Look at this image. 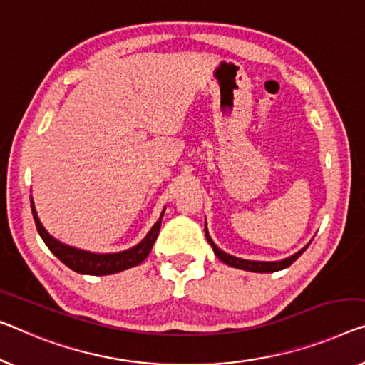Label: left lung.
<instances>
[{
    "label": "left lung",
    "mask_w": 365,
    "mask_h": 365,
    "mask_svg": "<svg viewBox=\"0 0 365 365\" xmlns=\"http://www.w3.org/2000/svg\"><path fill=\"white\" fill-rule=\"evenodd\" d=\"M205 232H206V239H208V242L211 244V247H213L215 254L217 255V259L222 260V262L231 265V267H236V269H242V270H249V272H260V274H267V272H277V270H282V269H287L290 267V265L295 262V260L300 257V255L307 251V247H303L302 251H298L297 254L290 255V257H287L284 260H279V262H257V260H246V259H239L235 257V255H230L226 254L225 251H221L220 247L216 246L213 242V239L210 237L208 235V230L205 227Z\"/></svg>",
    "instance_id": "8db88e82"
}]
</instances>
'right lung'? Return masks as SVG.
Masks as SVG:
<instances>
[{
    "label": "right lung",
    "mask_w": 365,
    "mask_h": 365,
    "mask_svg": "<svg viewBox=\"0 0 365 365\" xmlns=\"http://www.w3.org/2000/svg\"><path fill=\"white\" fill-rule=\"evenodd\" d=\"M31 208H32V216H34L37 231H39L42 241L47 244V247L51 249V251L56 254L68 269L78 272V274H86V275H110V274H116V272H121V270H126L139 265L143 260H145L152 246H154L155 239L159 236L162 216H164V213H162L159 221L152 226L149 235L145 236L138 246L130 247L128 251L116 252V254H93V252L81 251V249L65 246V244L58 242L57 239H53L41 225L32 200H31Z\"/></svg>",
    "instance_id": "add662e5"
}]
</instances>
